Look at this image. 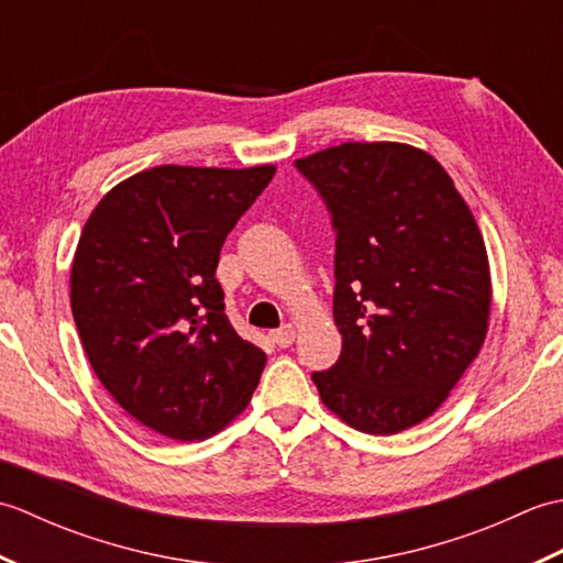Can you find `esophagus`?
Instances as JSON below:
<instances>
[{
    "mask_svg": "<svg viewBox=\"0 0 563 563\" xmlns=\"http://www.w3.org/2000/svg\"><path fill=\"white\" fill-rule=\"evenodd\" d=\"M271 341L278 345V349H288V345H292V341H295V327L285 324L280 329L271 331Z\"/></svg>",
    "mask_w": 563,
    "mask_h": 563,
    "instance_id": "34e87169",
    "label": "esophagus"
}]
</instances>
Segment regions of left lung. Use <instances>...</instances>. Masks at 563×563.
Returning <instances> with one entry per match:
<instances>
[{
	"label": "left lung",
	"mask_w": 563,
	"mask_h": 563,
	"mask_svg": "<svg viewBox=\"0 0 563 563\" xmlns=\"http://www.w3.org/2000/svg\"><path fill=\"white\" fill-rule=\"evenodd\" d=\"M331 214L339 361L312 373L345 423L391 435L426 421L479 353L492 275L474 214L442 166L399 142L295 162Z\"/></svg>",
	"instance_id": "1"
}]
</instances>
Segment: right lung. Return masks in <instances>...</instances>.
<instances>
[{
  "label": "right lung",
  "mask_w": 563,
  "mask_h": 563,
  "mask_svg": "<svg viewBox=\"0 0 563 563\" xmlns=\"http://www.w3.org/2000/svg\"><path fill=\"white\" fill-rule=\"evenodd\" d=\"M275 166H154L101 198L79 236L69 302L93 373L157 433L202 440L246 409L266 353L224 314L227 234Z\"/></svg>",
  "instance_id": "add662e5"
}]
</instances>
